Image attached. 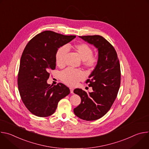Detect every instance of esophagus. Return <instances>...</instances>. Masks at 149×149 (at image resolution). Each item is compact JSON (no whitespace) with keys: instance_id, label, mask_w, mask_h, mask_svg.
<instances>
[{"instance_id":"1","label":"esophagus","mask_w":149,"mask_h":149,"mask_svg":"<svg viewBox=\"0 0 149 149\" xmlns=\"http://www.w3.org/2000/svg\"><path fill=\"white\" fill-rule=\"evenodd\" d=\"M70 92H71V94H73V93H74V88H70Z\"/></svg>"}]
</instances>
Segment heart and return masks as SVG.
Segmentation results:
<instances>
[{
	"mask_svg": "<svg viewBox=\"0 0 149 149\" xmlns=\"http://www.w3.org/2000/svg\"><path fill=\"white\" fill-rule=\"evenodd\" d=\"M74 49L81 59L83 61V65L87 68H94L98 62L97 56L93 55V49L91 47L85 43L75 44ZM69 51L67 45L59 47L55 54V60L58 66L62 67L65 65V58ZM60 79L70 86H75L79 81L84 79L83 73L79 70L67 68L60 73Z\"/></svg>",
	"mask_w": 149,
	"mask_h": 149,
	"instance_id": "heart-1",
	"label": "heart"
}]
</instances>
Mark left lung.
<instances>
[{
  "label": "left lung",
  "instance_id": "left-lung-1",
  "mask_svg": "<svg viewBox=\"0 0 149 149\" xmlns=\"http://www.w3.org/2000/svg\"><path fill=\"white\" fill-rule=\"evenodd\" d=\"M79 37L98 49V58L95 68L86 81L93 91L87 93L79 88L74 90L81 102L74 112L81 119L93 121L107 113L117 97L121 81L120 65L114 48L104 38L100 35Z\"/></svg>",
  "mask_w": 149,
  "mask_h": 149
}]
</instances>
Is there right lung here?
<instances>
[{
  "label": "right lung",
  "instance_id": "add662e5",
  "mask_svg": "<svg viewBox=\"0 0 149 149\" xmlns=\"http://www.w3.org/2000/svg\"><path fill=\"white\" fill-rule=\"evenodd\" d=\"M45 31L34 36L26 45L20 58L17 77L19 94L25 107L33 114L46 117L53 114L58 102L70 93L64 84H48L51 70L55 69L57 49L74 39Z\"/></svg>",
  "mask_w": 149,
  "mask_h": 149
}]
</instances>
